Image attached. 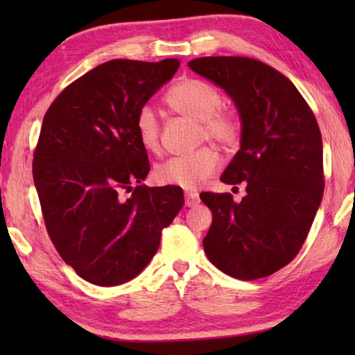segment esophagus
<instances>
[{
	"instance_id": "obj_1",
	"label": "esophagus",
	"mask_w": 355,
	"mask_h": 355,
	"mask_svg": "<svg viewBox=\"0 0 355 355\" xmlns=\"http://www.w3.org/2000/svg\"><path fill=\"white\" fill-rule=\"evenodd\" d=\"M184 203H186V207L199 205V203H200L199 194H197V192H186V194H184Z\"/></svg>"
}]
</instances>
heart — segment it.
<instances>
[{"instance_id":"b5f03b06","label":"heart","mask_w":355,"mask_h":355,"mask_svg":"<svg viewBox=\"0 0 355 355\" xmlns=\"http://www.w3.org/2000/svg\"><path fill=\"white\" fill-rule=\"evenodd\" d=\"M169 105L182 116L200 122V137L230 150L238 144L239 125L228 112L219 111L222 97L211 84L200 80H184L167 94ZM135 131L141 146L147 152H158L161 128L156 111L144 105L135 117ZM219 156L213 148H200L194 153L172 156L155 169V180L159 184L180 186L183 189H197L216 172Z\"/></svg>"}]
</instances>
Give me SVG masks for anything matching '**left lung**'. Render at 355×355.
Here are the masks:
<instances>
[{"label": "left lung", "mask_w": 355, "mask_h": 355, "mask_svg": "<svg viewBox=\"0 0 355 355\" xmlns=\"http://www.w3.org/2000/svg\"><path fill=\"white\" fill-rule=\"evenodd\" d=\"M188 65L232 98L241 120L239 150L220 182L244 183L245 196L200 194L213 213L203 249L232 277H266L297 255L321 205L320 127L296 86L257 59L209 56Z\"/></svg>", "instance_id": "obj_1"}]
</instances>
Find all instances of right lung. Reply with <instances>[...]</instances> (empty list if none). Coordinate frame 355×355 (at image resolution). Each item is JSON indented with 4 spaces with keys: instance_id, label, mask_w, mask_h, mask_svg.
<instances>
[{
    "instance_id": "1",
    "label": "right lung",
    "mask_w": 355,
    "mask_h": 355,
    "mask_svg": "<svg viewBox=\"0 0 355 355\" xmlns=\"http://www.w3.org/2000/svg\"><path fill=\"white\" fill-rule=\"evenodd\" d=\"M178 67V59L97 65L58 95L42 122L33 177L48 235L94 285L139 275L184 203L178 186L142 184L150 164L135 131L137 111Z\"/></svg>"
}]
</instances>
